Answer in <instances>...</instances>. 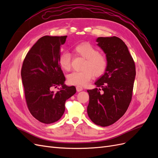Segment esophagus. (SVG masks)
<instances>
[{"label": "esophagus", "instance_id": "obj_1", "mask_svg": "<svg viewBox=\"0 0 158 158\" xmlns=\"http://www.w3.org/2000/svg\"><path fill=\"white\" fill-rule=\"evenodd\" d=\"M76 90H77V92H81V91L83 90V88L80 86V85H77L76 86Z\"/></svg>", "mask_w": 158, "mask_h": 158}]
</instances>
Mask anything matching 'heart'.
<instances>
[{"mask_svg":"<svg viewBox=\"0 0 158 158\" xmlns=\"http://www.w3.org/2000/svg\"><path fill=\"white\" fill-rule=\"evenodd\" d=\"M74 54L85 59L82 69L83 70L74 71L68 75L67 81L70 84L84 85L89 81L95 77L103 76L107 70L108 62L106 56L99 53L98 49L89 43H82L73 48ZM70 55L67 52H63L59 57V64L64 71L70 69Z\"/></svg>","mask_w":158,"mask_h":158,"instance_id":"heart-1","label":"heart"}]
</instances>
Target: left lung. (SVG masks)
I'll list each match as a JSON object with an SVG mask.
<instances>
[{"label":"left lung","mask_w":158,"mask_h":158,"mask_svg":"<svg viewBox=\"0 0 158 158\" xmlns=\"http://www.w3.org/2000/svg\"><path fill=\"white\" fill-rule=\"evenodd\" d=\"M98 45L106 54V73L95 85L99 88L88 90L87 112L95 125L107 127L118 121L131 103L136 76L135 63L127 46L117 37H100Z\"/></svg>","instance_id":"obj_1"}]
</instances>
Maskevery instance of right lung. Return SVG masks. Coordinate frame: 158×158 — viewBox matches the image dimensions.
I'll use <instances>...</instances> for the list:
<instances>
[{"mask_svg":"<svg viewBox=\"0 0 158 158\" xmlns=\"http://www.w3.org/2000/svg\"><path fill=\"white\" fill-rule=\"evenodd\" d=\"M67 36L41 37L33 45L23 60L21 76L27 107L37 120L55 123L63 116L65 102L76 93L75 86H67L59 64L60 47ZM61 85L59 92L51 91Z\"/></svg>","mask_w":158,"mask_h":158,"instance_id":"obj_1","label":"right lung"}]
</instances>
